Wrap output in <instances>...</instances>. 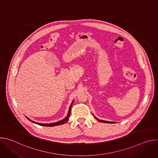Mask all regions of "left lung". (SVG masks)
Returning <instances> with one entry per match:
<instances>
[{
    "label": "left lung",
    "instance_id": "obj_1",
    "mask_svg": "<svg viewBox=\"0 0 158 158\" xmlns=\"http://www.w3.org/2000/svg\"><path fill=\"white\" fill-rule=\"evenodd\" d=\"M95 118L98 120V121H99V122H101V123H114L113 122H109V121H102V120H100V119H97L96 117H95Z\"/></svg>",
    "mask_w": 158,
    "mask_h": 158
}]
</instances>
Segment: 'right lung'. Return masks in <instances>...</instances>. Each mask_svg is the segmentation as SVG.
Returning a JSON list of instances; mask_svg holds the SVG:
<instances>
[{
	"label": "right lung",
	"instance_id": "add662e5",
	"mask_svg": "<svg viewBox=\"0 0 158 158\" xmlns=\"http://www.w3.org/2000/svg\"><path fill=\"white\" fill-rule=\"evenodd\" d=\"M73 103V102H72V104H71V106H70V107H69V112H68V114H67V117H65L64 119H62V120H61V121H58V122H57V123H51V124H42V123H35V122L31 121V119H29L27 118L29 121H32V123H35V124H39V125H40V126H47V127L50 126V127H51V126H58V125H60V124H65L67 121L69 120V118L70 117L71 110V107H72Z\"/></svg>",
	"mask_w": 158,
	"mask_h": 158
}]
</instances>
